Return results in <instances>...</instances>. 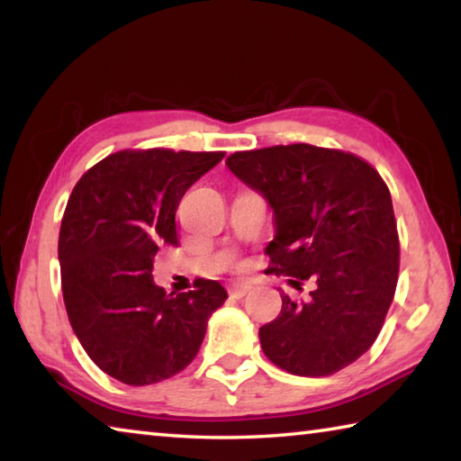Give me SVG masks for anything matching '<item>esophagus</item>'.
<instances>
[{"mask_svg":"<svg viewBox=\"0 0 461 461\" xmlns=\"http://www.w3.org/2000/svg\"><path fill=\"white\" fill-rule=\"evenodd\" d=\"M249 288H252V283H233L230 286V294L236 296V299H241V296H244Z\"/></svg>","mask_w":461,"mask_h":461,"instance_id":"esophagus-1","label":"esophagus"}]
</instances>
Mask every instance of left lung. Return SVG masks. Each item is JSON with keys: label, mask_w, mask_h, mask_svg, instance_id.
<instances>
[{"label": "left lung", "mask_w": 461, "mask_h": 461, "mask_svg": "<svg viewBox=\"0 0 461 461\" xmlns=\"http://www.w3.org/2000/svg\"><path fill=\"white\" fill-rule=\"evenodd\" d=\"M225 165L275 212L270 272L307 301L283 296L260 327L268 360L294 376H330L376 341L399 280V231L378 170L360 156L311 144L233 152Z\"/></svg>", "instance_id": "left-lung-1"}]
</instances>
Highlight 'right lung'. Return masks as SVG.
<instances>
[{"label":"right lung","mask_w":461,"mask_h":461,"mask_svg":"<svg viewBox=\"0 0 461 461\" xmlns=\"http://www.w3.org/2000/svg\"><path fill=\"white\" fill-rule=\"evenodd\" d=\"M225 152L150 148L105 156L68 197L59 233L68 321L87 356L130 386L173 378L197 356L228 293L217 280L170 293L152 280L160 246H176L186 189Z\"/></svg>","instance_id":"add662e5"}]
</instances>
